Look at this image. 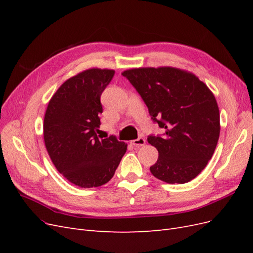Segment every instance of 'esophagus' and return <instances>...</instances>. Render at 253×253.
Listing matches in <instances>:
<instances>
[{
    "label": "esophagus",
    "mask_w": 253,
    "mask_h": 253,
    "mask_svg": "<svg viewBox=\"0 0 253 253\" xmlns=\"http://www.w3.org/2000/svg\"><path fill=\"white\" fill-rule=\"evenodd\" d=\"M132 144L134 145V147H142V145L145 144V140L144 138H138V139H135L132 141Z\"/></svg>",
    "instance_id": "1"
}]
</instances>
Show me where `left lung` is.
Returning <instances> with one entry per match:
<instances>
[{
    "mask_svg": "<svg viewBox=\"0 0 253 253\" xmlns=\"http://www.w3.org/2000/svg\"><path fill=\"white\" fill-rule=\"evenodd\" d=\"M122 76L164 129L162 135L148 137L158 151L151 173L168 183L195 178L211 159L220 132L219 110L212 91L194 74L170 66L132 68Z\"/></svg>",
    "mask_w": 253,
    "mask_h": 253,
    "instance_id": "left-lung-1",
    "label": "left lung"
}]
</instances>
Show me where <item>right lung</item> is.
Wrapping results in <instances>:
<instances>
[{
    "label": "right lung",
    "instance_id": "1",
    "mask_svg": "<svg viewBox=\"0 0 253 253\" xmlns=\"http://www.w3.org/2000/svg\"><path fill=\"white\" fill-rule=\"evenodd\" d=\"M115 71L89 68L67 79L48 102L43 124L45 147L59 173L74 185L93 188L115 174L127 144L97 136L100 97Z\"/></svg>",
    "mask_w": 253,
    "mask_h": 253
}]
</instances>
